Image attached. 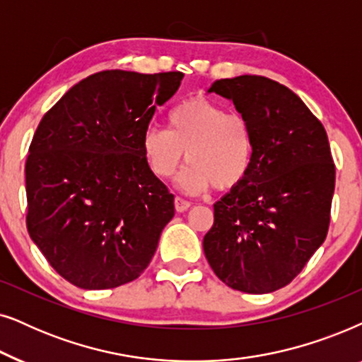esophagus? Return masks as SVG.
<instances>
[{"mask_svg": "<svg viewBox=\"0 0 362 362\" xmlns=\"http://www.w3.org/2000/svg\"><path fill=\"white\" fill-rule=\"evenodd\" d=\"M173 205H175V210L177 211H185L190 209V202H187L184 199H180V197H175V200H173Z\"/></svg>", "mask_w": 362, "mask_h": 362, "instance_id": "34e87169", "label": "esophagus"}]
</instances>
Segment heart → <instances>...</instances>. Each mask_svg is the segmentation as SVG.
<instances>
[{
	"instance_id": "b5f03b06",
	"label": "heart",
	"mask_w": 362,
	"mask_h": 362,
	"mask_svg": "<svg viewBox=\"0 0 362 362\" xmlns=\"http://www.w3.org/2000/svg\"><path fill=\"white\" fill-rule=\"evenodd\" d=\"M148 172L167 180L184 160L189 162L177 185L189 194L210 187L218 192L237 189L248 177L255 158V137L243 114L226 112L205 98L187 99L168 110L167 131L148 127L141 139Z\"/></svg>"
}]
</instances>
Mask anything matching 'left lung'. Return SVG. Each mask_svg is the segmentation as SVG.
I'll use <instances>...</instances> for the list:
<instances>
[{
  "label": "left lung",
  "instance_id": "1",
  "mask_svg": "<svg viewBox=\"0 0 362 362\" xmlns=\"http://www.w3.org/2000/svg\"><path fill=\"white\" fill-rule=\"evenodd\" d=\"M209 93L233 100L250 120L255 158L243 184L214 205L205 257L233 290L276 291L300 274L329 228L336 168L326 131L293 90L268 77L220 79Z\"/></svg>",
  "mask_w": 362,
  "mask_h": 362
}]
</instances>
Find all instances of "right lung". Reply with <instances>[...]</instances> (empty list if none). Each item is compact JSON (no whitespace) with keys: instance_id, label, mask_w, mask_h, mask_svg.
<instances>
[{"instance_id":"obj_1","label":"right lung","mask_w":362,"mask_h":362,"mask_svg":"<svg viewBox=\"0 0 362 362\" xmlns=\"http://www.w3.org/2000/svg\"><path fill=\"white\" fill-rule=\"evenodd\" d=\"M184 74L100 71L42 115L26 158V226L62 278L109 290L141 276L175 214L141 139Z\"/></svg>"}]
</instances>
